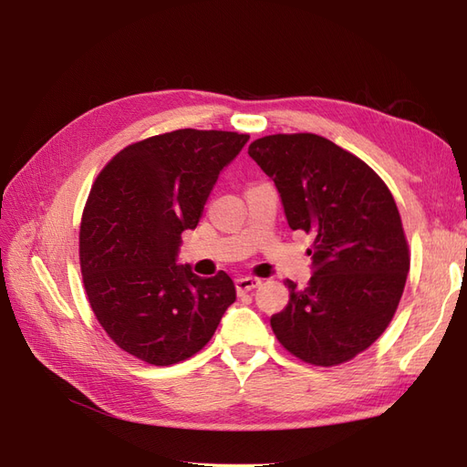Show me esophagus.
Listing matches in <instances>:
<instances>
[{
  "label": "esophagus",
  "instance_id": "34e87169",
  "mask_svg": "<svg viewBox=\"0 0 467 467\" xmlns=\"http://www.w3.org/2000/svg\"><path fill=\"white\" fill-rule=\"evenodd\" d=\"M257 286H261V280L259 278H253V276H239L235 280V288L239 294L249 292V290H255Z\"/></svg>",
  "mask_w": 467,
  "mask_h": 467
}]
</instances>
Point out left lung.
Returning <instances> with one entry per match:
<instances>
[{
	"instance_id": "left-lung-1",
	"label": "left lung",
	"mask_w": 467,
	"mask_h": 467,
	"mask_svg": "<svg viewBox=\"0 0 467 467\" xmlns=\"http://www.w3.org/2000/svg\"><path fill=\"white\" fill-rule=\"evenodd\" d=\"M249 155L275 181L288 225L314 235V276L292 280L271 327L288 352L337 366L368 348L400 306L409 247L386 182L357 155L317 134H273Z\"/></svg>"
}]
</instances>
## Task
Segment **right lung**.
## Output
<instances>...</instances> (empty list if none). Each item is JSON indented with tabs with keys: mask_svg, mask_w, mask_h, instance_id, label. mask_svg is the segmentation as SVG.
Instances as JSON below:
<instances>
[{
	"mask_svg": "<svg viewBox=\"0 0 467 467\" xmlns=\"http://www.w3.org/2000/svg\"><path fill=\"white\" fill-rule=\"evenodd\" d=\"M247 134L182 129L120 150L83 208L79 263L97 321L129 355L169 366L196 355L235 302L234 280L177 265L222 169Z\"/></svg>",
	"mask_w": 467,
	"mask_h": 467,
	"instance_id": "right-lung-1",
	"label": "right lung"
}]
</instances>
